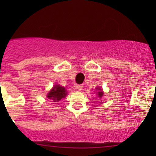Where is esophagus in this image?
I'll use <instances>...</instances> for the list:
<instances>
[{
    "label": "esophagus",
    "instance_id": "34e87169",
    "mask_svg": "<svg viewBox=\"0 0 156 156\" xmlns=\"http://www.w3.org/2000/svg\"><path fill=\"white\" fill-rule=\"evenodd\" d=\"M83 85H77V86L76 87V88L78 90H81L83 89Z\"/></svg>",
    "mask_w": 156,
    "mask_h": 156
}]
</instances>
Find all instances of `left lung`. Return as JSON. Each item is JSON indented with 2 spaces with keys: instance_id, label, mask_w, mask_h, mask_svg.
<instances>
[{
  "instance_id": "left-lung-1",
  "label": "left lung",
  "mask_w": 156,
  "mask_h": 156,
  "mask_svg": "<svg viewBox=\"0 0 156 156\" xmlns=\"http://www.w3.org/2000/svg\"><path fill=\"white\" fill-rule=\"evenodd\" d=\"M99 90H100V91L98 92V96L100 98H101L103 96V92L101 91V89H99Z\"/></svg>"
}]
</instances>
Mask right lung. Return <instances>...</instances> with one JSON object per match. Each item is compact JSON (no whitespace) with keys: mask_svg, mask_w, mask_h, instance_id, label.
Listing matches in <instances>:
<instances>
[{"mask_svg":"<svg viewBox=\"0 0 156 156\" xmlns=\"http://www.w3.org/2000/svg\"><path fill=\"white\" fill-rule=\"evenodd\" d=\"M66 89L62 87L59 86V85H55L51 89L48 94V98L49 99H51L54 102H57L59 101L62 98L66 97V95L67 94Z\"/></svg>","mask_w":156,"mask_h":156,"instance_id":"right-lung-1","label":"right lung"}]
</instances>
